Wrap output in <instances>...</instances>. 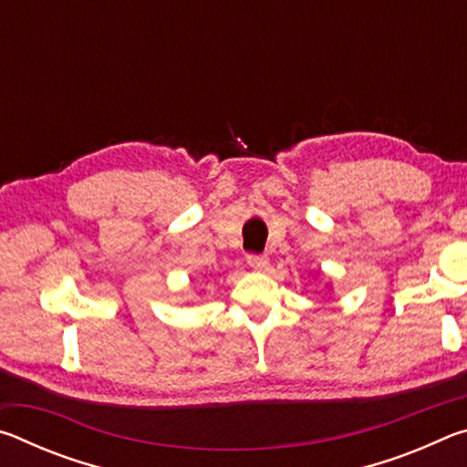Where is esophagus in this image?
<instances>
[{
    "label": "esophagus",
    "instance_id": "1",
    "mask_svg": "<svg viewBox=\"0 0 467 467\" xmlns=\"http://www.w3.org/2000/svg\"><path fill=\"white\" fill-rule=\"evenodd\" d=\"M247 264L253 267V270H265L267 264H270V259H267V255H259V253H249Z\"/></svg>",
    "mask_w": 467,
    "mask_h": 467
}]
</instances>
